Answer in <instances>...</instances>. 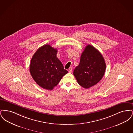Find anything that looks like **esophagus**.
Here are the masks:
<instances>
[{
	"instance_id": "34e87169",
	"label": "esophagus",
	"mask_w": 133,
	"mask_h": 133,
	"mask_svg": "<svg viewBox=\"0 0 133 133\" xmlns=\"http://www.w3.org/2000/svg\"><path fill=\"white\" fill-rule=\"evenodd\" d=\"M68 72H69V73L72 72V67H70L69 69L68 70Z\"/></svg>"
}]
</instances>
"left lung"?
I'll return each instance as SVG.
<instances>
[{
    "instance_id": "left-lung-1",
    "label": "left lung",
    "mask_w": 133,
    "mask_h": 133,
    "mask_svg": "<svg viewBox=\"0 0 133 133\" xmlns=\"http://www.w3.org/2000/svg\"><path fill=\"white\" fill-rule=\"evenodd\" d=\"M106 63L101 53L91 45L86 46L80 57V63L73 74L78 84L88 89L99 82L105 74Z\"/></svg>"
}]
</instances>
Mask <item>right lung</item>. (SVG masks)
<instances>
[{"label":"right lung","mask_w":133,"mask_h":133,"mask_svg":"<svg viewBox=\"0 0 133 133\" xmlns=\"http://www.w3.org/2000/svg\"><path fill=\"white\" fill-rule=\"evenodd\" d=\"M57 49L50 45L40 47L33 55L30 64V72L39 86L52 90L68 73L58 59Z\"/></svg>","instance_id":"right-lung-1"}]
</instances>
